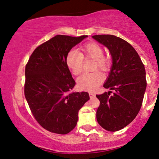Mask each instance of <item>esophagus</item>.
<instances>
[{"label":"esophagus","instance_id":"esophagus-1","mask_svg":"<svg viewBox=\"0 0 159 159\" xmlns=\"http://www.w3.org/2000/svg\"><path fill=\"white\" fill-rule=\"evenodd\" d=\"M89 95H90V98H94L95 96V94L93 92H90V93H89Z\"/></svg>","mask_w":159,"mask_h":159}]
</instances>
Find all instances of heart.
<instances>
[{"mask_svg": "<svg viewBox=\"0 0 159 159\" xmlns=\"http://www.w3.org/2000/svg\"><path fill=\"white\" fill-rule=\"evenodd\" d=\"M80 53L72 50L69 51L66 58L68 68L75 75H78L82 71L83 58L95 60L94 70L98 69L106 71L110 67L111 62L108 58L103 56V49L96 43H88L80 47ZM104 80V77L100 71L84 73L77 79L79 88L84 90H95Z\"/></svg>", "mask_w": 159, "mask_h": 159, "instance_id": "heart-1", "label": "heart"}]
</instances>
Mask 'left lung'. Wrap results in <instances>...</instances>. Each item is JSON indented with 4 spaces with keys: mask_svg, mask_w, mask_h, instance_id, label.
<instances>
[{
    "mask_svg": "<svg viewBox=\"0 0 159 159\" xmlns=\"http://www.w3.org/2000/svg\"><path fill=\"white\" fill-rule=\"evenodd\" d=\"M92 38L107 48L112 65L103 87L111 91L96 95L100 101L96 118L107 131H119L134 120L142 106L146 90L145 69L133 47L119 37L111 34Z\"/></svg>",
    "mask_w": 159,
    "mask_h": 159,
    "instance_id": "1",
    "label": "left lung"
}]
</instances>
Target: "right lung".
<instances>
[{
	"instance_id": "add662e5",
	"label": "right lung",
	"mask_w": 159,
	"mask_h": 159,
	"mask_svg": "<svg viewBox=\"0 0 159 159\" xmlns=\"http://www.w3.org/2000/svg\"><path fill=\"white\" fill-rule=\"evenodd\" d=\"M87 37L56 35L37 48L26 65V100L37 121L51 132H71L90 99L87 92H71L76 83L66 63L71 49Z\"/></svg>"
}]
</instances>
